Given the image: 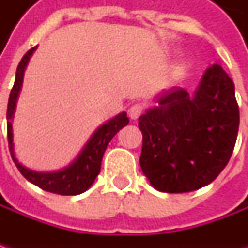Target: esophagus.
Returning a JSON list of instances; mask_svg holds the SVG:
<instances>
[{
    "mask_svg": "<svg viewBox=\"0 0 248 248\" xmlns=\"http://www.w3.org/2000/svg\"><path fill=\"white\" fill-rule=\"evenodd\" d=\"M143 109H145V106L142 103H134L128 109V116L132 120H137L143 113Z\"/></svg>",
    "mask_w": 248,
    "mask_h": 248,
    "instance_id": "obj_1",
    "label": "esophagus"
}]
</instances>
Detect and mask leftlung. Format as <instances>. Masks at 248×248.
Instances as JSON below:
<instances>
[{"mask_svg": "<svg viewBox=\"0 0 248 248\" xmlns=\"http://www.w3.org/2000/svg\"><path fill=\"white\" fill-rule=\"evenodd\" d=\"M239 120L233 81L219 64L210 66L193 96L174 87L139 117L143 174L166 193L208 185L233 153Z\"/></svg>", "mask_w": 248, "mask_h": 248, "instance_id": "left-lung-1", "label": "left lung"}]
</instances>
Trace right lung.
Masks as SVG:
<instances>
[{
    "mask_svg": "<svg viewBox=\"0 0 248 248\" xmlns=\"http://www.w3.org/2000/svg\"><path fill=\"white\" fill-rule=\"evenodd\" d=\"M37 46H34L31 49H29L24 53L22 61L17 66L16 70V78L15 84L11 90L9 100H8V109H6V129H8V145H9V152L14 163L17 167V170L20 171V174L30 181L31 184L37 185L46 192L56 193V195L63 196H74L80 195L82 192H85L90 187L95 178L98 176L100 171V163L103 153L108 148L109 142L111 138L119 132L123 127H125L129 123L127 113L123 111L119 116H116L114 119L109 120L106 124H103L102 127L98 128V131L91 137L90 142L85 145V148L82 149L80 156L74 160L69 167H66L64 170L56 171V172H35L31 170H27L23 167L15 157L14 155V143H12V123L11 119L14 116L15 106H16V99L19 95V91L22 87L23 81V73L24 67L29 62L31 53L35 51Z\"/></svg>",
    "mask_w": 248,
    "mask_h": 248,
    "instance_id": "obj_1",
    "label": "right lung"
}]
</instances>
